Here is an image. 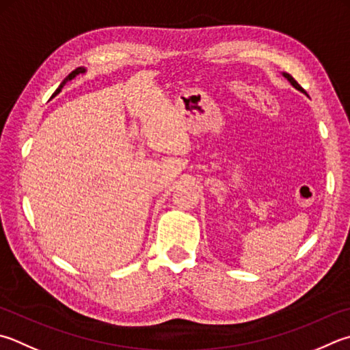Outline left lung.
<instances>
[{"mask_svg": "<svg viewBox=\"0 0 350 350\" xmlns=\"http://www.w3.org/2000/svg\"><path fill=\"white\" fill-rule=\"evenodd\" d=\"M282 75L284 76V78H286V79H288V81L291 82V85H292V87H295V88H297V90H300L301 93H304V90H303V88H301V85H300V84H298V82H297V81H295L294 78H292V76H291L289 73H284V72H283Z\"/></svg>", "mask_w": 350, "mask_h": 350, "instance_id": "left-lung-1", "label": "left lung"}]
</instances>
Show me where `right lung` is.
<instances>
[{"label": "right lung", "instance_id": "add662e5", "mask_svg": "<svg viewBox=\"0 0 350 350\" xmlns=\"http://www.w3.org/2000/svg\"><path fill=\"white\" fill-rule=\"evenodd\" d=\"M85 72H87V68H85V67H78L76 70H73V72L70 73V75L67 76V78L61 82V85H59L58 88H56V92L53 93V96H56V94H58V93L62 90V87H64L68 81H72V79H73V78H76V76H78V75H81V73H85ZM53 96H52V98H53Z\"/></svg>", "mask_w": 350, "mask_h": 350}]
</instances>
